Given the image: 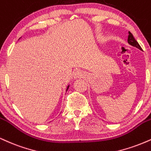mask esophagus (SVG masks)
Instances as JSON below:
<instances>
[{
	"label": "esophagus",
	"instance_id": "34e87169",
	"mask_svg": "<svg viewBox=\"0 0 151 151\" xmlns=\"http://www.w3.org/2000/svg\"><path fill=\"white\" fill-rule=\"evenodd\" d=\"M84 76V73L83 70L77 69L73 72V78H83Z\"/></svg>",
	"mask_w": 151,
	"mask_h": 151
}]
</instances>
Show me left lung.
<instances>
[{"instance_id": "left-lung-1", "label": "left lung", "mask_w": 151, "mask_h": 151, "mask_svg": "<svg viewBox=\"0 0 151 151\" xmlns=\"http://www.w3.org/2000/svg\"><path fill=\"white\" fill-rule=\"evenodd\" d=\"M128 43L130 44V45L133 46V47L138 48V49H139L140 50H142V49H141V47H140V45L139 44V43L137 42V41H136L135 39H134V36H133V35L130 32H129Z\"/></svg>"}]
</instances>
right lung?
Instances as JSON below:
<instances>
[{
  "instance_id": "obj_1",
  "label": "right lung",
  "mask_w": 151,
  "mask_h": 151,
  "mask_svg": "<svg viewBox=\"0 0 151 151\" xmlns=\"http://www.w3.org/2000/svg\"><path fill=\"white\" fill-rule=\"evenodd\" d=\"M20 38H21V37H20ZM20 38H19V39H20ZM69 86H69V85H68V86H67V88H66V91H67V90H68V88H69Z\"/></svg>"
}]
</instances>
